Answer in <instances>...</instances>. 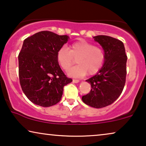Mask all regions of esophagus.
I'll use <instances>...</instances> for the list:
<instances>
[{
  "instance_id": "obj_1",
  "label": "esophagus",
  "mask_w": 146,
  "mask_h": 146,
  "mask_svg": "<svg viewBox=\"0 0 146 146\" xmlns=\"http://www.w3.org/2000/svg\"><path fill=\"white\" fill-rule=\"evenodd\" d=\"M72 81H73L74 83H78L80 82L79 80H78V79H73Z\"/></svg>"
}]
</instances>
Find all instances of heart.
Instances as JSON below:
<instances>
[{
	"label": "heart",
	"instance_id": "b5f03b06",
	"mask_svg": "<svg viewBox=\"0 0 146 146\" xmlns=\"http://www.w3.org/2000/svg\"><path fill=\"white\" fill-rule=\"evenodd\" d=\"M105 52L102 48L85 40L72 44L70 49L66 46L60 48L56 54L59 65L66 71L69 70L77 59L78 65L68 72L72 77H82L88 73L94 75L100 71L105 61Z\"/></svg>",
	"mask_w": 146,
	"mask_h": 146
}]
</instances>
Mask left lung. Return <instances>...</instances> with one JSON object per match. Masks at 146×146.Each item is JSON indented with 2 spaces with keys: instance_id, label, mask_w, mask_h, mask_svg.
Returning <instances> with one entry per match:
<instances>
[{
  "instance_id": "1",
  "label": "left lung",
  "mask_w": 146,
  "mask_h": 146,
  "mask_svg": "<svg viewBox=\"0 0 146 146\" xmlns=\"http://www.w3.org/2000/svg\"><path fill=\"white\" fill-rule=\"evenodd\" d=\"M105 52L103 66L95 76L86 80L91 90L83 96L86 104L95 108L110 105L122 92L126 77L127 56L122 42L108 36H94Z\"/></svg>"
}]
</instances>
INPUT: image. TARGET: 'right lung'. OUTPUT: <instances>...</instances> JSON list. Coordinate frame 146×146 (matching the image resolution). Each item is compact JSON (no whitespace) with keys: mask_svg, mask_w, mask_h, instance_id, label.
I'll use <instances>...</instances> for the list:
<instances>
[{"mask_svg":"<svg viewBox=\"0 0 146 146\" xmlns=\"http://www.w3.org/2000/svg\"><path fill=\"white\" fill-rule=\"evenodd\" d=\"M67 35L41 31L23 42L19 54V80L32 102L50 107L60 101L64 86L72 82L60 67L56 54L68 40Z\"/></svg>","mask_w":146,"mask_h":146,"instance_id":"right-lung-1","label":"right lung"}]
</instances>
